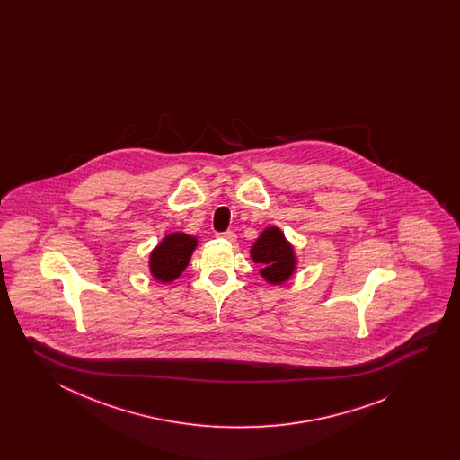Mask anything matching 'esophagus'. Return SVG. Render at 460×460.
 <instances>
[{"instance_id":"1","label":"esophagus","mask_w":460,"mask_h":460,"mask_svg":"<svg viewBox=\"0 0 460 460\" xmlns=\"http://www.w3.org/2000/svg\"><path fill=\"white\" fill-rule=\"evenodd\" d=\"M218 236L224 238L226 242H230V243L236 242V234H234V232H224V234H218Z\"/></svg>"}]
</instances>
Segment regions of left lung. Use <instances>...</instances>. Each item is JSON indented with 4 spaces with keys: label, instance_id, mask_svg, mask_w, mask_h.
<instances>
[{
    "label": "left lung",
    "instance_id": "obj_1",
    "mask_svg": "<svg viewBox=\"0 0 460 460\" xmlns=\"http://www.w3.org/2000/svg\"><path fill=\"white\" fill-rule=\"evenodd\" d=\"M250 256L253 263L261 266L260 274L271 286H281L289 281L297 270L294 244L284 236L279 226H266L252 244Z\"/></svg>",
    "mask_w": 460,
    "mask_h": 460
}]
</instances>
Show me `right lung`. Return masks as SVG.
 <instances>
[{"mask_svg": "<svg viewBox=\"0 0 460 460\" xmlns=\"http://www.w3.org/2000/svg\"><path fill=\"white\" fill-rule=\"evenodd\" d=\"M197 244V236L184 232H172L163 236L149 253V273L157 283H172L184 273Z\"/></svg>", "mask_w": 460, "mask_h": 460, "instance_id": "obj_1", "label": "right lung"}]
</instances>
